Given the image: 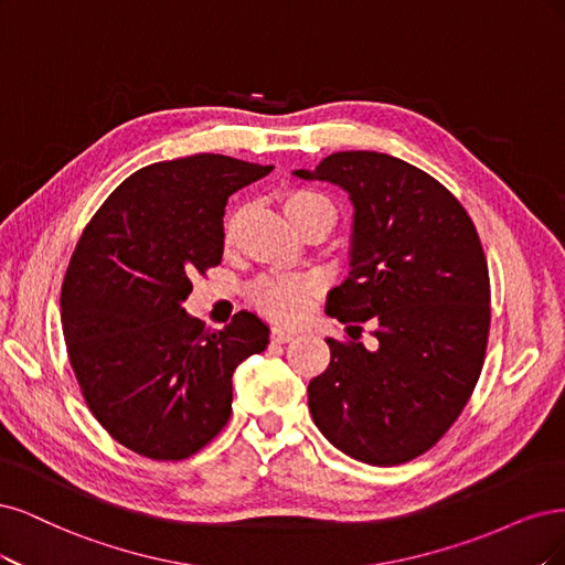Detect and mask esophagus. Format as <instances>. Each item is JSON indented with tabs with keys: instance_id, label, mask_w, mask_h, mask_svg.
<instances>
[{
	"instance_id": "1",
	"label": "esophagus",
	"mask_w": 565,
	"mask_h": 565,
	"mask_svg": "<svg viewBox=\"0 0 565 565\" xmlns=\"http://www.w3.org/2000/svg\"><path fill=\"white\" fill-rule=\"evenodd\" d=\"M269 338H271V342L284 344V342H288V340H294V338H296V333H294V331H286V329H281V326H275V329H271V333H269Z\"/></svg>"
}]
</instances>
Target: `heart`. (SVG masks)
I'll return each instance as SVG.
<instances>
[{
	"label": "heart",
	"instance_id": "1",
	"mask_svg": "<svg viewBox=\"0 0 565 565\" xmlns=\"http://www.w3.org/2000/svg\"><path fill=\"white\" fill-rule=\"evenodd\" d=\"M281 204L286 215L290 217V223L296 227H300L305 221H309V217L317 213L333 211L329 199L307 188L288 190L281 196ZM242 217H244L242 209H234L225 217V225H223L225 248H234L236 242H239ZM317 290H319V284L309 277H267L253 288V300H256V305L271 319L296 321L307 312L309 300L317 296Z\"/></svg>",
	"mask_w": 565,
	"mask_h": 565
}]
</instances>
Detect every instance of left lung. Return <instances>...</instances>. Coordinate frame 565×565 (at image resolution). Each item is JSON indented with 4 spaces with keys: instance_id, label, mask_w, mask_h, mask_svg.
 <instances>
[{
    "instance_id": "8db88e82",
    "label": "left lung",
    "mask_w": 565,
    "mask_h": 565,
    "mask_svg": "<svg viewBox=\"0 0 565 565\" xmlns=\"http://www.w3.org/2000/svg\"><path fill=\"white\" fill-rule=\"evenodd\" d=\"M305 180L354 204L350 277L326 300L342 323L373 321L375 350L329 338L307 387L315 425L350 458L390 467L429 450L458 420L483 369L488 263L471 217L439 180L382 152H335Z\"/></svg>"
}]
</instances>
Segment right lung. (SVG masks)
Listing matches in <instances>:
<instances>
[{"label": "right lung", "mask_w": 565, "mask_h": 565, "mask_svg": "<svg viewBox=\"0 0 565 565\" xmlns=\"http://www.w3.org/2000/svg\"><path fill=\"white\" fill-rule=\"evenodd\" d=\"M275 167L225 154L157 161L129 175L72 253L61 321L86 406L152 460H185L232 413V373L267 348L250 312L223 331L185 312L194 275L223 260L227 196Z\"/></svg>", "instance_id": "add662e5"}]
</instances>
